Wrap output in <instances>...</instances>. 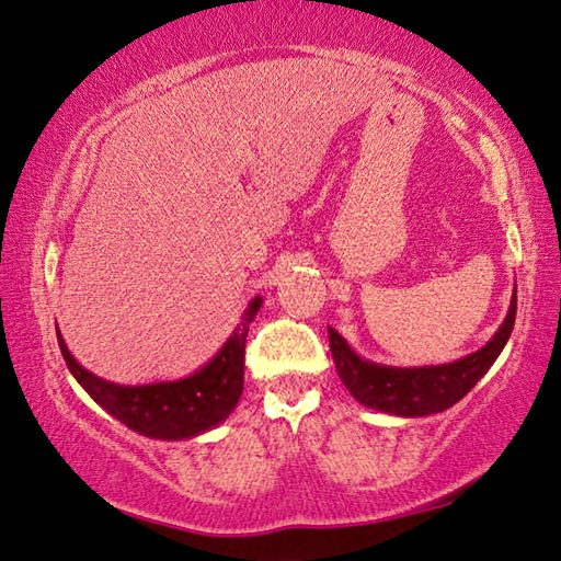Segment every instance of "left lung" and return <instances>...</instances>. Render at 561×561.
I'll use <instances>...</instances> for the list:
<instances>
[{"label":"left lung","instance_id":"obj_1","mask_svg":"<svg viewBox=\"0 0 561 561\" xmlns=\"http://www.w3.org/2000/svg\"><path fill=\"white\" fill-rule=\"evenodd\" d=\"M515 306H518V296L513 291L511 309L496 335L477 353L447 362V365L427 367H389L362 359L347 345V340L328 325L335 369L345 389L367 409L401 415V419H423V415L443 413L474 389V383L486 375L501 350L506 347L515 323Z\"/></svg>","mask_w":561,"mask_h":561}]
</instances>
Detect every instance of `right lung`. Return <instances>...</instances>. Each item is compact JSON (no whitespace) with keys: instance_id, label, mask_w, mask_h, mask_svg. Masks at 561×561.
<instances>
[{"instance_id":"obj_1","label":"right lung","mask_w":561,"mask_h":561,"mask_svg":"<svg viewBox=\"0 0 561 561\" xmlns=\"http://www.w3.org/2000/svg\"><path fill=\"white\" fill-rule=\"evenodd\" d=\"M260 306L262 299L255 296L221 350L194 375L174 381L138 383V387L106 381L92 375L90 369H84L72 357L60 331L58 345L70 375L108 415H114L116 421L138 435L152 437V440H190V437L202 435L218 423H224L240 401V393H243L245 337Z\"/></svg>"}]
</instances>
